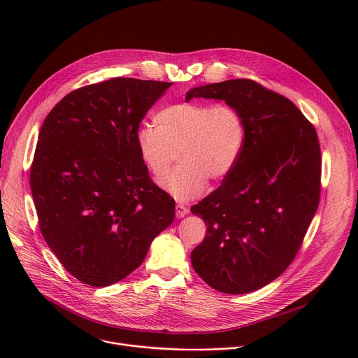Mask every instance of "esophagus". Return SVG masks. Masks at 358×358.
I'll return each instance as SVG.
<instances>
[{
  "label": "esophagus",
  "instance_id": "1",
  "mask_svg": "<svg viewBox=\"0 0 358 358\" xmlns=\"http://www.w3.org/2000/svg\"><path fill=\"white\" fill-rule=\"evenodd\" d=\"M187 214H188V208L181 206V203H177V206H176V217L177 218H184Z\"/></svg>",
  "mask_w": 358,
  "mask_h": 358
}]
</instances>
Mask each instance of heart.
I'll return each mask as SVG.
<instances>
[{
	"label": "heart",
	"instance_id": "obj_1",
	"mask_svg": "<svg viewBox=\"0 0 358 358\" xmlns=\"http://www.w3.org/2000/svg\"><path fill=\"white\" fill-rule=\"evenodd\" d=\"M155 120L157 127L137 129L136 145L157 178L169 173L177 155L180 166L162 184L178 201L196 198L207 181L227 177L245 145V120L227 103H177L160 110Z\"/></svg>",
	"mask_w": 358,
	"mask_h": 358
}]
</instances>
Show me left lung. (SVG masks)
Masks as SVG:
<instances>
[{"mask_svg":"<svg viewBox=\"0 0 358 358\" xmlns=\"http://www.w3.org/2000/svg\"><path fill=\"white\" fill-rule=\"evenodd\" d=\"M194 97L225 100L246 126L232 171L191 207L207 235L191 252L199 278L228 294L258 290L292 264L317 211L322 156L315 126L287 97L250 79L198 86Z\"/></svg>","mask_w":358,"mask_h":358,"instance_id":"obj_1","label":"left lung"}]
</instances>
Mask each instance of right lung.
Wrapping results in <instances>:
<instances>
[{"label":"right lung","instance_id":"obj_1","mask_svg":"<svg viewBox=\"0 0 358 358\" xmlns=\"http://www.w3.org/2000/svg\"><path fill=\"white\" fill-rule=\"evenodd\" d=\"M170 82L113 78L66 94L39 131L31 192L39 228L64 268L85 285L120 282L176 215L151 181L136 131Z\"/></svg>","mask_w":358,"mask_h":358}]
</instances>
